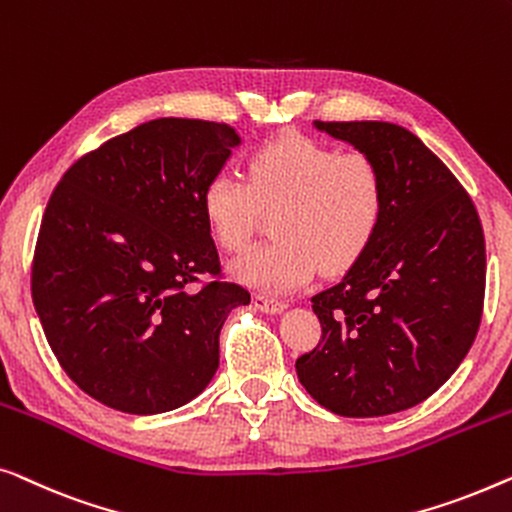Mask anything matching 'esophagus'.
Segmentation results:
<instances>
[{
	"label": "esophagus",
	"instance_id": "1",
	"mask_svg": "<svg viewBox=\"0 0 512 512\" xmlns=\"http://www.w3.org/2000/svg\"><path fill=\"white\" fill-rule=\"evenodd\" d=\"M253 306L257 308V311H262V313H266V315H278V313L285 311L283 301L271 299V297H264V294H255V297H253Z\"/></svg>",
	"mask_w": 512,
	"mask_h": 512
}]
</instances>
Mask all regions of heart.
Returning a JSON list of instances; mask_svg holds the SVG:
<instances>
[{
  "mask_svg": "<svg viewBox=\"0 0 512 512\" xmlns=\"http://www.w3.org/2000/svg\"><path fill=\"white\" fill-rule=\"evenodd\" d=\"M273 207L276 241L250 248L229 273L257 292L287 294L306 285L318 266L343 271L362 257L383 220V176L362 153H338L292 132L248 157V183L218 171L201 192L208 232L227 253H239L259 211Z\"/></svg>",
  "mask_w": 512,
  "mask_h": 512,
  "instance_id": "1",
  "label": "heart"
}]
</instances>
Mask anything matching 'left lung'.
<instances>
[{"label": "left lung", "mask_w": 512, "mask_h": 512, "mask_svg": "<svg viewBox=\"0 0 512 512\" xmlns=\"http://www.w3.org/2000/svg\"><path fill=\"white\" fill-rule=\"evenodd\" d=\"M313 127L373 160L385 187L380 227L334 287L315 294L318 348L299 383L343 417H378L429 399L469 355L485 299V236L450 169L392 122Z\"/></svg>", "instance_id": "8db88e82"}]
</instances>
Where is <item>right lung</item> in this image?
Masks as SVG:
<instances>
[{
    "label": "right lung",
    "mask_w": 512,
    "mask_h": 512,
    "mask_svg": "<svg viewBox=\"0 0 512 512\" xmlns=\"http://www.w3.org/2000/svg\"><path fill=\"white\" fill-rule=\"evenodd\" d=\"M241 143L232 125L157 118L81 157L55 187L34 308L62 369L104 406L167 413L218 371L220 329L250 292L190 283L220 271L201 192Z\"/></svg>",
    "instance_id": "obj_1"
}]
</instances>
